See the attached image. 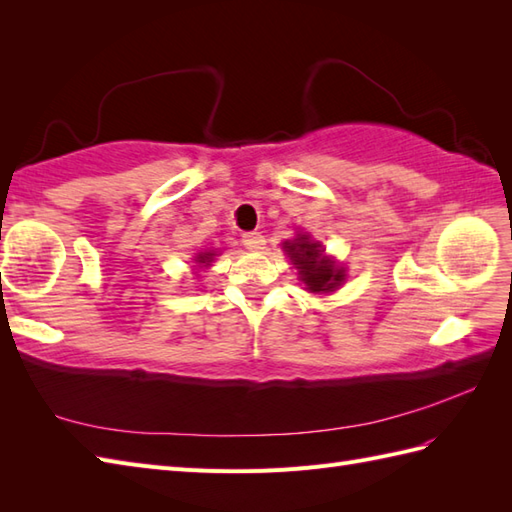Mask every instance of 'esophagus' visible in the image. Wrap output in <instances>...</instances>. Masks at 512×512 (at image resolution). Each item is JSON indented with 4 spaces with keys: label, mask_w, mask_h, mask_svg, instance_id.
<instances>
[{
    "label": "esophagus",
    "mask_w": 512,
    "mask_h": 512,
    "mask_svg": "<svg viewBox=\"0 0 512 512\" xmlns=\"http://www.w3.org/2000/svg\"><path fill=\"white\" fill-rule=\"evenodd\" d=\"M242 244L248 250H264L266 239H264L262 233H244L242 235Z\"/></svg>",
    "instance_id": "esophagus-1"
}]
</instances>
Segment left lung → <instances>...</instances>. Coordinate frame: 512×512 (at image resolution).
I'll return each mask as SVG.
<instances>
[{"label": "left lung", "mask_w": 512, "mask_h": 512, "mask_svg": "<svg viewBox=\"0 0 512 512\" xmlns=\"http://www.w3.org/2000/svg\"><path fill=\"white\" fill-rule=\"evenodd\" d=\"M286 253L299 268L301 281L312 292H330L345 279L343 270L336 268L328 257H323L319 242H310L308 235L286 242Z\"/></svg>", "instance_id": "1"}]
</instances>
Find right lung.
<instances>
[{
    "label": "right lung",
    "instance_id": "obj_1",
    "mask_svg": "<svg viewBox=\"0 0 512 512\" xmlns=\"http://www.w3.org/2000/svg\"><path fill=\"white\" fill-rule=\"evenodd\" d=\"M211 257H213V253H204V255L198 257V262H200V264H206V262H211Z\"/></svg>",
    "mask_w": 512,
    "mask_h": 512
}]
</instances>
